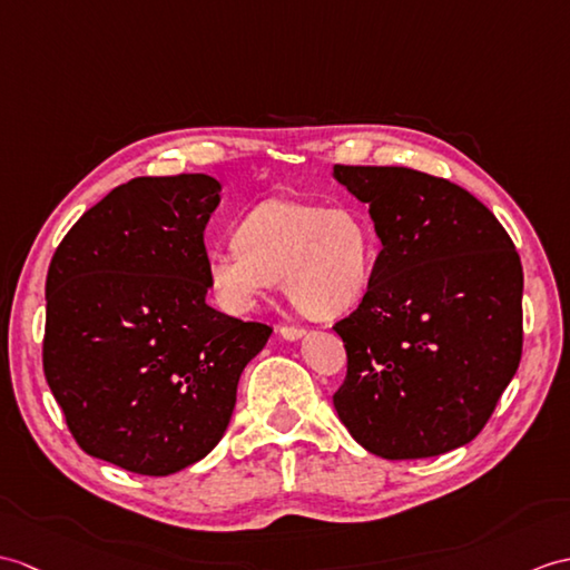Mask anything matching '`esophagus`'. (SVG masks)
<instances>
[{
    "mask_svg": "<svg viewBox=\"0 0 570 570\" xmlns=\"http://www.w3.org/2000/svg\"><path fill=\"white\" fill-rule=\"evenodd\" d=\"M279 335H282L284 340H288V342H296V340H301L303 335H306V330H303V327H294V325H282V327H279Z\"/></svg>",
    "mask_w": 570,
    "mask_h": 570,
    "instance_id": "obj_1",
    "label": "esophagus"
}]
</instances>
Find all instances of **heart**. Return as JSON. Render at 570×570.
<instances>
[{"label": "heart", "instance_id": "1", "mask_svg": "<svg viewBox=\"0 0 570 570\" xmlns=\"http://www.w3.org/2000/svg\"><path fill=\"white\" fill-rule=\"evenodd\" d=\"M208 282L225 308L253 311L282 279L288 301L317 321L360 303L372 272V237L347 208L272 198L237 225L235 243L210 249Z\"/></svg>", "mask_w": 570, "mask_h": 570}]
</instances>
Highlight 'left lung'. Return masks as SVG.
<instances>
[{
  "label": "left lung",
  "mask_w": 570,
  "mask_h": 570,
  "mask_svg": "<svg viewBox=\"0 0 570 570\" xmlns=\"http://www.w3.org/2000/svg\"><path fill=\"white\" fill-rule=\"evenodd\" d=\"M381 240L368 288L333 330L347 376L342 425L381 459L469 444L522 356V262L479 198L407 167L335 165Z\"/></svg>",
  "instance_id": "1"
}]
</instances>
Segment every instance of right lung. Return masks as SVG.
Here are the masks:
<instances>
[{"instance_id":"add662e5","label":"right lung","mask_w":570,"mask_h":570,"mask_svg":"<svg viewBox=\"0 0 570 570\" xmlns=\"http://www.w3.org/2000/svg\"><path fill=\"white\" fill-rule=\"evenodd\" d=\"M208 175L138 177L62 237L46 279L43 372L77 444L140 475L202 461L272 335L206 303Z\"/></svg>"}]
</instances>
